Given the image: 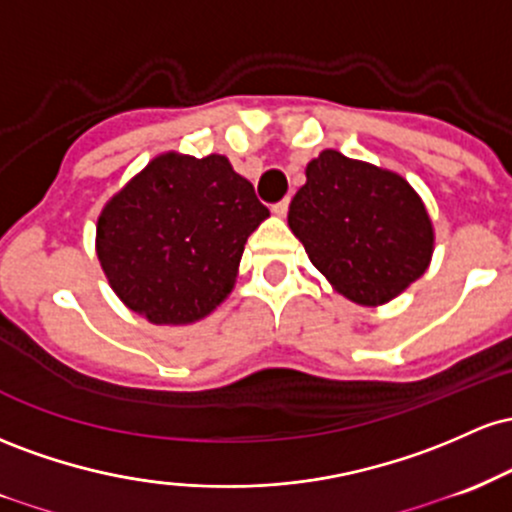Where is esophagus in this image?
<instances>
[{
  "mask_svg": "<svg viewBox=\"0 0 512 512\" xmlns=\"http://www.w3.org/2000/svg\"><path fill=\"white\" fill-rule=\"evenodd\" d=\"M287 208H290V200H280V203H275L273 205V215H278V217H285L287 215Z\"/></svg>",
  "mask_w": 512,
  "mask_h": 512,
  "instance_id": "1",
  "label": "esophagus"
}]
</instances>
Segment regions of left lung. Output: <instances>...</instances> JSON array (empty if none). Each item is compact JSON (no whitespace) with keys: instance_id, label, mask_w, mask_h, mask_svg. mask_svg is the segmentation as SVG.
<instances>
[{"instance_id":"left-lung-1","label":"left lung","mask_w":512,"mask_h":512,"mask_svg":"<svg viewBox=\"0 0 512 512\" xmlns=\"http://www.w3.org/2000/svg\"><path fill=\"white\" fill-rule=\"evenodd\" d=\"M304 174L287 225L338 295L377 307L428 271L433 220L404 176L336 149H324Z\"/></svg>"}]
</instances>
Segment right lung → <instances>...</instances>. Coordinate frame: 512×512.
<instances>
[{
	"mask_svg": "<svg viewBox=\"0 0 512 512\" xmlns=\"http://www.w3.org/2000/svg\"><path fill=\"white\" fill-rule=\"evenodd\" d=\"M268 215L227 157L164 152L103 205L96 256L149 324H193L234 290L246 239Z\"/></svg>",
	"mask_w": 512,
	"mask_h": 512,
	"instance_id": "obj_1",
	"label": "right lung"
}]
</instances>
